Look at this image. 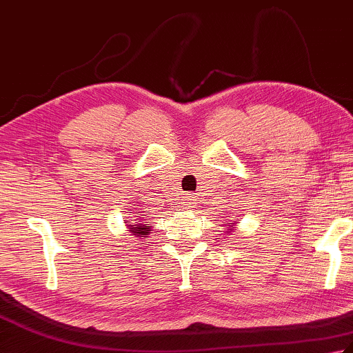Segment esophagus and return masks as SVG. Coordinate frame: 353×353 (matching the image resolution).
<instances>
[{
    "label": "esophagus",
    "instance_id": "1",
    "mask_svg": "<svg viewBox=\"0 0 353 353\" xmlns=\"http://www.w3.org/2000/svg\"><path fill=\"white\" fill-rule=\"evenodd\" d=\"M182 200H183V208H186V209L196 208L197 199H196V196H194V194H185Z\"/></svg>",
    "mask_w": 353,
    "mask_h": 353
}]
</instances>
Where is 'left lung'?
<instances>
[{
    "mask_svg": "<svg viewBox=\"0 0 353 353\" xmlns=\"http://www.w3.org/2000/svg\"><path fill=\"white\" fill-rule=\"evenodd\" d=\"M229 224H232V223H229Z\"/></svg>",
    "mask_w": 353,
    "mask_h": 353,
    "instance_id": "left-lung-1",
    "label": "left lung"
}]
</instances>
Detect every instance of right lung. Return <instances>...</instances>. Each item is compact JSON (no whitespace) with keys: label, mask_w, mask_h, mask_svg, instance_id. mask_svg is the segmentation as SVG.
Listing matches in <instances>:
<instances>
[{"label":"right lung","mask_w":353,"mask_h":353,"mask_svg":"<svg viewBox=\"0 0 353 353\" xmlns=\"http://www.w3.org/2000/svg\"><path fill=\"white\" fill-rule=\"evenodd\" d=\"M141 219H142V216H141ZM125 223H129L127 226H129L132 235H134V236H142V235L150 234V226H148V224H144V221H139L137 224H130V221H125Z\"/></svg>","instance_id":"right-lung-1"}]
</instances>
